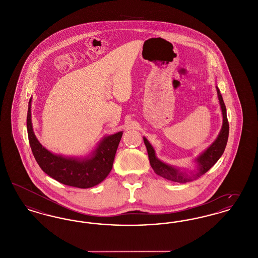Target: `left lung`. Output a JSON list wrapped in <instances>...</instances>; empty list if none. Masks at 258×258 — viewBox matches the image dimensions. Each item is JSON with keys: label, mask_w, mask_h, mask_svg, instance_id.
<instances>
[{"label": "left lung", "mask_w": 258, "mask_h": 258, "mask_svg": "<svg viewBox=\"0 0 258 258\" xmlns=\"http://www.w3.org/2000/svg\"><path fill=\"white\" fill-rule=\"evenodd\" d=\"M217 91H218V96H219V100H220V103H221V112H222V117H223L222 127H221L220 135L218 136V138L215 140V142L199 158H197L198 169H197V173L194 174L192 176H188L184 172H181L177 168H174L170 165H167V164L161 162L160 160H158L156 158L154 149L151 146V144L149 143L147 139L144 137L143 139H144V143H145L146 148H147L150 164H151L153 170L155 171L156 174H158L160 177L165 178V179L172 181V182L184 184V183L190 182L192 180H197L200 176L204 175L221 158V155L224 152V149L226 147L228 134H229V123H228V120H227L225 104L223 102L222 96H221L219 88H217Z\"/></svg>", "instance_id": "left-lung-1"}]
</instances>
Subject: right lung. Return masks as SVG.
<instances>
[{
	"label": "right lung",
	"mask_w": 258,
	"mask_h": 258,
	"mask_svg": "<svg viewBox=\"0 0 258 258\" xmlns=\"http://www.w3.org/2000/svg\"><path fill=\"white\" fill-rule=\"evenodd\" d=\"M27 130L29 143L39 167L61 184L79 188L97 185L107 177L123 135L120 132L105 137L93 155L83 160L56 156L42 147L36 138L31 121V99L28 106Z\"/></svg>",
	"instance_id": "1"
}]
</instances>
